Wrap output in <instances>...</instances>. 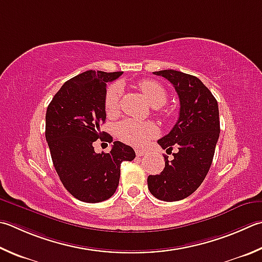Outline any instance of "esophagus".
Listing matches in <instances>:
<instances>
[{
	"label": "esophagus",
	"mask_w": 262,
	"mask_h": 262,
	"mask_svg": "<svg viewBox=\"0 0 262 262\" xmlns=\"http://www.w3.org/2000/svg\"><path fill=\"white\" fill-rule=\"evenodd\" d=\"M135 152H136V156L137 157H142V156L145 155V151L144 150H141V149H136Z\"/></svg>",
	"instance_id": "esophagus-1"
}]
</instances>
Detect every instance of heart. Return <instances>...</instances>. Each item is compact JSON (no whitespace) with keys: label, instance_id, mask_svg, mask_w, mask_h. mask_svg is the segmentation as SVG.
<instances>
[{"label":"heart","instance_id":"b5f03b06","mask_svg":"<svg viewBox=\"0 0 262 262\" xmlns=\"http://www.w3.org/2000/svg\"><path fill=\"white\" fill-rule=\"evenodd\" d=\"M139 87L152 106L159 107L164 105L167 101L166 89L155 80H142L139 83ZM121 95L122 89L119 83L113 84L107 89L105 101H104V106H105V112L107 116L112 117L118 113L119 106H120ZM117 133L127 143L135 146H143L147 143V141L158 135L159 129L156 123L151 121L142 122L133 120V119H126L117 126Z\"/></svg>","mask_w":262,"mask_h":262}]
</instances>
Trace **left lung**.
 Segmentation results:
<instances>
[{
  "instance_id": "1",
  "label": "left lung",
  "mask_w": 262,
  "mask_h": 262,
  "mask_svg": "<svg viewBox=\"0 0 262 262\" xmlns=\"http://www.w3.org/2000/svg\"><path fill=\"white\" fill-rule=\"evenodd\" d=\"M173 84L180 99L177 123L158 144L172 152L173 160L165 158L159 175H149L147 188L156 198L177 202L196 191L210 170L215 145L220 135L219 106L205 84L193 75L174 70L154 72Z\"/></svg>"
}]
</instances>
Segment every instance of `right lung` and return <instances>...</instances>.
I'll return each instance as SVG.
<instances>
[{"instance_id": "1", "label": "right lung", "mask_w": 262, "mask_h": 262, "mask_svg": "<svg viewBox=\"0 0 262 262\" xmlns=\"http://www.w3.org/2000/svg\"><path fill=\"white\" fill-rule=\"evenodd\" d=\"M121 74L85 71L61 85L47 108L46 140L52 163L65 189L81 202L110 198L118 188L121 163L135 158L133 147L119 141L108 154H96L93 146L98 139L113 141L99 126L106 119V83Z\"/></svg>"}]
</instances>
